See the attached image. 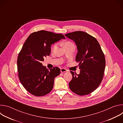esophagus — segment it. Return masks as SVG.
I'll return each instance as SVG.
<instances>
[{
    "label": "esophagus",
    "mask_w": 123,
    "mask_h": 123,
    "mask_svg": "<svg viewBox=\"0 0 123 123\" xmlns=\"http://www.w3.org/2000/svg\"><path fill=\"white\" fill-rule=\"evenodd\" d=\"M60 71H61V73H65V72H67V70L65 68H61Z\"/></svg>",
    "instance_id": "34e87169"
}]
</instances>
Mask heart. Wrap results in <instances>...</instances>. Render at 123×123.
Listing matches in <instances>:
<instances>
[{
    "mask_svg": "<svg viewBox=\"0 0 123 123\" xmlns=\"http://www.w3.org/2000/svg\"><path fill=\"white\" fill-rule=\"evenodd\" d=\"M71 44H72V43H71V42L68 41V42H65V44H64V46H66L69 45H71ZM56 47H57V45H56V44H55V45L53 46V47H52V49H55L56 48Z\"/></svg>",
    "mask_w": 123,
    "mask_h": 123,
    "instance_id": "obj_1",
    "label": "heart"
}]
</instances>
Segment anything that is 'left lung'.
<instances>
[{
  "label": "left lung",
  "mask_w": 123,
  "mask_h": 123,
  "mask_svg": "<svg viewBox=\"0 0 123 123\" xmlns=\"http://www.w3.org/2000/svg\"><path fill=\"white\" fill-rule=\"evenodd\" d=\"M76 44L78 52L75 60L79 63L80 74L72 71L69 83L71 90L79 95L89 94L95 90L103 78L106 61L100 44L95 38L82 31L65 34Z\"/></svg>",
  "instance_id": "left-lung-1"
}]
</instances>
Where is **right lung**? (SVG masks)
I'll return each mask as SVG.
<instances>
[{
  "mask_svg": "<svg viewBox=\"0 0 123 123\" xmlns=\"http://www.w3.org/2000/svg\"><path fill=\"white\" fill-rule=\"evenodd\" d=\"M62 39H65L62 34L41 30L31 34L25 42L17 58V71L21 84L31 94L42 96L53 88L60 69L56 67L48 70L41 62L50 55L51 45Z\"/></svg>",
  "mask_w": 123,
  "mask_h": 123,
  "instance_id": "right-lung-1",
  "label": "right lung"
}]
</instances>
